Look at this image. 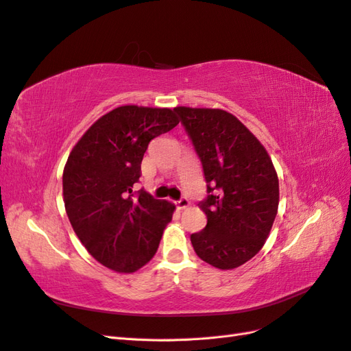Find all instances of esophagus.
I'll list each match as a JSON object with an SVG mask.
<instances>
[{
    "instance_id": "obj_1",
    "label": "esophagus",
    "mask_w": 351,
    "mask_h": 351,
    "mask_svg": "<svg viewBox=\"0 0 351 351\" xmlns=\"http://www.w3.org/2000/svg\"><path fill=\"white\" fill-rule=\"evenodd\" d=\"M190 205V202L187 197H182L177 202V209H186Z\"/></svg>"
}]
</instances>
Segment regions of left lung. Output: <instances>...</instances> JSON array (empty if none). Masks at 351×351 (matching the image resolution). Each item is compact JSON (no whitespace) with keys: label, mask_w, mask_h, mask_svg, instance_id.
I'll return each mask as SVG.
<instances>
[{"label":"left lung","mask_w":351,"mask_h":351,"mask_svg":"<svg viewBox=\"0 0 351 351\" xmlns=\"http://www.w3.org/2000/svg\"><path fill=\"white\" fill-rule=\"evenodd\" d=\"M200 158L208 197L204 231L190 236L197 256L218 269L250 261L269 237L278 212V176L265 146L232 114L176 107Z\"/></svg>","instance_id":"left-lung-1"}]
</instances>
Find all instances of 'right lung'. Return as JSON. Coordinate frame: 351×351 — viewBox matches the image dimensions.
<instances>
[{"instance_id": "add662e5", "label": "right lung", "mask_w": 351, "mask_h": 351, "mask_svg": "<svg viewBox=\"0 0 351 351\" xmlns=\"http://www.w3.org/2000/svg\"><path fill=\"white\" fill-rule=\"evenodd\" d=\"M180 123L176 110L123 105L102 115L74 145L62 171L70 224L86 250L114 272L149 262L176 206L145 190L134 195L154 137Z\"/></svg>"}]
</instances>
